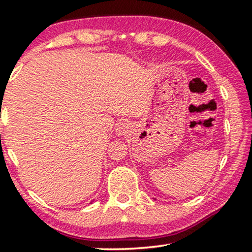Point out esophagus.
<instances>
[{
	"label": "esophagus",
	"mask_w": 252,
	"mask_h": 252,
	"mask_svg": "<svg viewBox=\"0 0 252 252\" xmlns=\"http://www.w3.org/2000/svg\"><path fill=\"white\" fill-rule=\"evenodd\" d=\"M130 123H127L126 121H122L119 123V125L117 126V133L119 135H122V134H126L127 131H129L130 129Z\"/></svg>",
	"instance_id": "esophagus-1"
}]
</instances>
